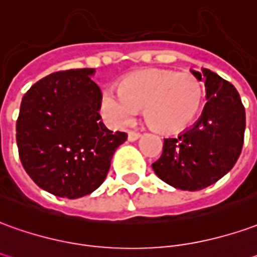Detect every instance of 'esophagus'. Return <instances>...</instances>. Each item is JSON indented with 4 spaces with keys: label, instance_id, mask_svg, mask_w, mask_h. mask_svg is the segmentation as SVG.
I'll return each instance as SVG.
<instances>
[{
    "label": "esophagus",
    "instance_id": "obj_1",
    "mask_svg": "<svg viewBox=\"0 0 257 257\" xmlns=\"http://www.w3.org/2000/svg\"><path fill=\"white\" fill-rule=\"evenodd\" d=\"M139 138H141V134H139V132H129V134H128V141L129 142L138 141Z\"/></svg>",
    "mask_w": 257,
    "mask_h": 257
}]
</instances>
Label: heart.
Instances as JSON below:
<instances>
[{
    "label": "heart",
    "mask_w": 257,
    "mask_h": 257,
    "mask_svg": "<svg viewBox=\"0 0 257 257\" xmlns=\"http://www.w3.org/2000/svg\"><path fill=\"white\" fill-rule=\"evenodd\" d=\"M203 101V86L191 73L146 69L123 79L119 90L105 89L100 108L105 121L123 128L143 110L146 122L159 132H177L195 119Z\"/></svg>",
    "instance_id": "1"
}]
</instances>
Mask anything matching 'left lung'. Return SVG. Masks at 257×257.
<instances>
[{"mask_svg": "<svg viewBox=\"0 0 257 257\" xmlns=\"http://www.w3.org/2000/svg\"><path fill=\"white\" fill-rule=\"evenodd\" d=\"M191 73L203 82L202 115L177 138L164 139L153 170L166 184L181 191H200L231 171L243 146L246 116L239 93L210 69Z\"/></svg>", "mask_w": 257, "mask_h": 257, "instance_id": "1", "label": "left lung"}]
</instances>
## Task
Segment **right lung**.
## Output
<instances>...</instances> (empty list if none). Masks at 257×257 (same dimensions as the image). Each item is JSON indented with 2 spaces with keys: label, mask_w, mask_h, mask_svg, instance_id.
<instances>
[{
  "label": "right lung",
  "mask_w": 257,
  "mask_h": 257,
  "mask_svg": "<svg viewBox=\"0 0 257 257\" xmlns=\"http://www.w3.org/2000/svg\"><path fill=\"white\" fill-rule=\"evenodd\" d=\"M94 72L85 68L51 73L21 103L16 145L22 166L37 186L55 196L78 199L96 191L128 138L101 121Z\"/></svg>",
  "instance_id": "right-lung-1"
}]
</instances>
